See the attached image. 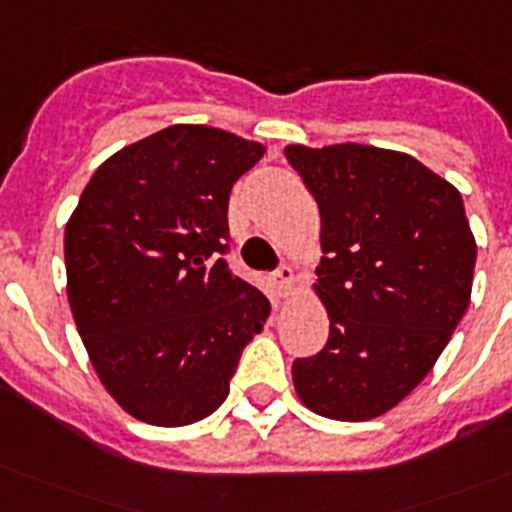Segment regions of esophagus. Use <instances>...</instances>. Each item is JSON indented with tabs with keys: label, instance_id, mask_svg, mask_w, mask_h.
I'll use <instances>...</instances> for the list:
<instances>
[{
	"label": "esophagus",
	"instance_id": "1",
	"mask_svg": "<svg viewBox=\"0 0 512 512\" xmlns=\"http://www.w3.org/2000/svg\"><path fill=\"white\" fill-rule=\"evenodd\" d=\"M273 284H276V289H279L281 297H289V295H292V292H295V287H297L295 271H292L289 265H281L279 271L273 273Z\"/></svg>",
	"mask_w": 512,
	"mask_h": 512
}]
</instances>
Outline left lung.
<instances>
[{"label":"left lung","mask_w":512,"mask_h":512,"mask_svg":"<svg viewBox=\"0 0 512 512\" xmlns=\"http://www.w3.org/2000/svg\"><path fill=\"white\" fill-rule=\"evenodd\" d=\"M319 204L316 295L329 340L297 358L292 380L311 412L342 422L404 401L468 311L476 239L460 191L388 148H284Z\"/></svg>","instance_id":"8db88e82"}]
</instances>
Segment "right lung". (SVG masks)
<instances>
[{
  "label": "right lung",
  "instance_id": "obj_1",
  "mask_svg": "<svg viewBox=\"0 0 512 512\" xmlns=\"http://www.w3.org/2000/svg\"><path fill=\"white\" fill-rule=\"evenodd\" d=\"M255 140L172 124L100 164L66 225L68 303L100 382L162 428L215 412L271 303L225 263Z\"/></svg>",
  "mask_w": 512,
  "mask_h": 512
}]
</instances>
